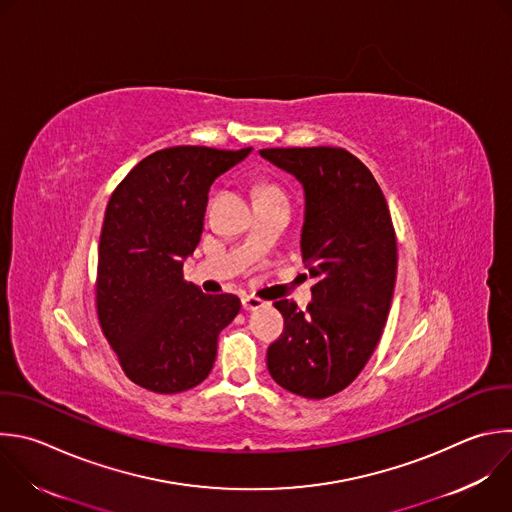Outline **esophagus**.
<instances>
[{
    "instance_id": "obj_1",
    "label": "esophagus",
    "mask_w": 512,
    "mask_h": 512,
    "mask_svg": "<svg viewBox=\"0 0 512 512\" xmlns=\"http://www.w3.org/2000/svg\"><path fill=\"white\" fill-rule=\"evenodd\" d=\"M261 307H265V301H261L259 297H253V295L243 297V309L245 311H255V309H261Z\"/></svg>"
}]
</instances>
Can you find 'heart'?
I'll use <instances>...</instances> for the list:
<instances>
[{"label": "heart", "instance_id": "obj_1", "mask_svg": "<svg viewBox=\"0 0 512 512\" xmlns=\"http://www.w3.org/2000/svg\"><path fill=\"white\" fill-rule=\"evenodd\" d=\"M261 195H281V193H279V189L273 187V185L259 183V185L255 187V197H261Z\"/></svg>", "mask_w": 512, "mask_h": 512}]
</instances>
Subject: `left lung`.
Instances as JSON below:
<instances>
[{
	"mask_svg": "<svg viewBox=\"0 0 512 512\" xmlns=\"http://www.w3.org/2000/svg\"><path fill=\"white\" fill-rule=\"evenodd\" d=\"M259 154L303 185L301 253L317 279L305 311L289 299L273 303L285 327L267 350V368L291 394L323 400L360 376L380 342L396 285V231L370 168L346 148Z\"/></svg>",
	"mask_w": 512,
	"mask_h": 512,
	"instance_id": "left-lung-1",
	"label": "left lung"
}]
</instances>
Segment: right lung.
Wrapping results in <instances>:
<instances>
[{
    "label": "right lung",
    "mask_w": 512,
    "mask_h": 512,
    "mask_svg": "<svg viewBox=\"0 0 512 512\" xmlns=\"http://www.w3.org/2000/svg\"><path fill=\"white\" fill-rule=\"evenodd\" d=\"M251 148L173 146L142 158L114 189L98 245L96 313L124 374L156 394L199 386L237 295H205L183 261L201 241L213 181Z\"/></svg>",
    "instance_id": "add662e5"
}]
</instances>
